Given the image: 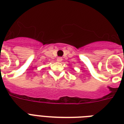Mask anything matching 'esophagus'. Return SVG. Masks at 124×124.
<instances>
[{
  "label": "esophagus",
  "mask_w": 124,
  "mask_h": 124,
  "mask_svg": "<svg viewBox=\"0 0 124 124\" xmlns=\"http://www.w3.org/2000/svg\"><path fill=\"white\" fill-rule=\"evenodd\" d=\"M62 60H63V58H62V57H57V61H58V62H61V61H62Z\"/></svg>",
  "instance_id": "obj_1"
}]
</instances>
